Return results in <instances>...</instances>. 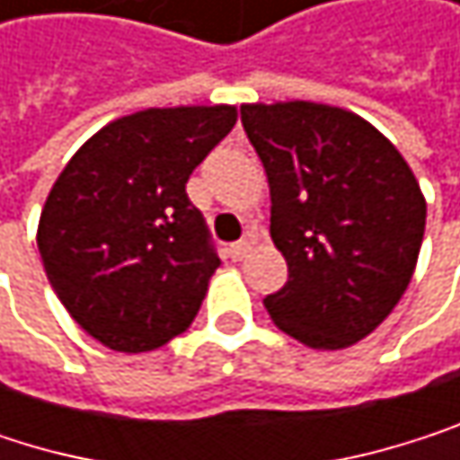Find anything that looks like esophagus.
<instances>
[{"label": "esophagus", "mask_w": 460, "mask_h": 460, "mask_svg": "<svg viewBox=\"0 0 460 460\" xmlns=\"http://www.w3.org/2000/svg\"><path fill=\"white\" fill-rule=\"evenodd\" d=\"M256 248V234L253 232H248L240 243H234V245H228V256H232L234 261H243L251 251Z\"/></svg>", "instance_id": "esophagus-1"}]
</instances>
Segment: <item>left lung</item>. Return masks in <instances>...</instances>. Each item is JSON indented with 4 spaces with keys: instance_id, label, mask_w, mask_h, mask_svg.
Masks as SVG:
<instances>
[{
    "instance_id": "obj_1",
    "label": "left lung",
    "mask_w": 460,
    "mask_h": 460,
    "mask_svg": "<svg viewBox=\"0 0 460 460\" xmlns=\"http://www.w3.org/2000/svg\"><path fill=\"white\" fill-rule=\"evenodd\" d=\"M240 115L288 264V283L264 299L270 318L315 350L356 345L391 315L418 264L426 199L410 164L342 107L243 104Z\"/></svg>"
}]
</instances>
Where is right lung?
Here are the masks:
<instances>
[{
  "mask_svg": "<svg viewBox=\"0 0 460 460\" xmlns=\"http://www.w3.org/2000/svg\"><path fill=\"white\" fill-rule=\"evenodd\" d=\"M237 107H150L99 128L64 166L37 248L66 313L102 345L145 353L182 334L220 267L185 182Z\"/></svg>",
  "mask_w": 460,
  "mask_h": 460,
  "instance_id": "obj_1",
  "label": "right lung"
}]
</instances>
